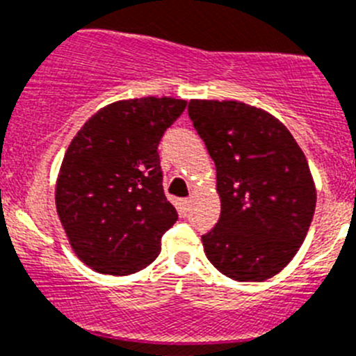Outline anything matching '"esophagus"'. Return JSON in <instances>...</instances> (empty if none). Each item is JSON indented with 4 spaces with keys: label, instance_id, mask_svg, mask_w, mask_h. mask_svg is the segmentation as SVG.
Returning <instances> with one entry per match:
<instances>
[{
    "label": "esophagus",
    "instance_id": "obj_1",
    "mask_svg": "<svg viewBox=\"0 0 356 356\" xmlns=\"http://www.w3.org/2000/svg\"><path fill=\"white\" fill-rule=\"evenodd\" d=\"M190 207H191V200L190 198H182L181 200V209H182V213H188V211H190Z\"/></svg>",
    "mask_w": 356,
    "mask_h": 356
}]
</instances>
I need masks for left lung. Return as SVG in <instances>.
Here are the masks:
<instances>
[{
  "label": "left lung",
  "instance_id": "left-lung-1",
  "mask_svg": "<svg viewBox=\"0 0 356 356\" xmlns=\"http://www.w3.org/2000/svg\"><path fill=\"white\" fill-rule=\"evenodd\" d=\"M191 122L216 166L222 213L202 236L211 264L238 282H262L296 255L316 211L303 150L284 124L241 101L193 99Z\"/></svg>",
  "mask_w": 356,
  "mask_h": 356
}]
</instances>
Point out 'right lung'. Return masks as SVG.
Instances as JSON below:
<instances>
[{"mask_svg":"<svg viewBox=\"0 0 356 356\" xmlns=\"http://www.w3.org/2000/svg\"><path fill=\"white\" fill-rule=\"evenodd\" d=\"M186 101L142 97L111 102L78 131L54 188L69 245L102 275H133L156 261L177 222L166 200L158 145Z\"/></svg>","mask_w":356,"mask_h":356,"instance_id":"add662e5","label":"right lung"}]
</instances>
